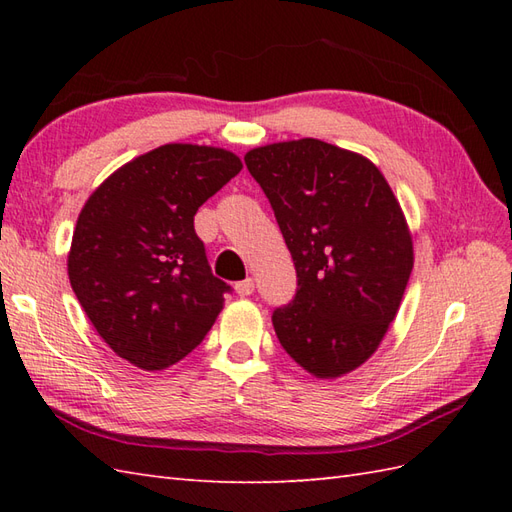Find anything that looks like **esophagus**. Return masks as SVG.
<instances>
[{
	"label": "esophagus",
	"instance_id": "34e87169",
	"mask_svg": "<svg viewBox=\"0 0 512 512\" xmlns=\"http://www.w3.org/2000/svg\"><path fill=\"white\" fill-rule=\"evenodd\" d=\"M235 292L239 297H250L255 292V281L253 279L239 281V284H235Z\"/></svg>",
	"mask_w": 512,
	"mask_h": 512
}]
</instances>
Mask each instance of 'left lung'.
<instances>
[{
  "label": "left lung",
  "mask_w": 512,
  "mask_h": 512,
  "mask_svg": "<svg viewBox=\"0 0 512 512\" xmlns=\"http://www.w3.org/2000/svg\"><path fill=\"white\" fill-rule=\"evenodd\" d=\"M246 167L273 206L297 270V295L273 312L281 347L317 378L372 356L396 319L413 242L372 160L317 138L250 149Z\"/></svg>",
  "instance_id": "8db88e82"
}]
</instances>
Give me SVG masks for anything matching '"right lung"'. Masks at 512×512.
Returning a JSON list of instances; mask_svg holds the SVG:
<instances>
[{
  "instance_id": "add662e5",
  "label": "right lung",
  "mask_w": 512,
  "mask_h": 512,
  "mask_svg": "<svg viewBox=\"0 0 512 512\" xmlns=\"http://www.w3.org/2000/svg\"><path fill=\"white\" fill-rule=\"evenodd\" d=\"M242 171L233 151L171 143L127 162L79 213L68 255L94 330L132 365L158 372L202 343L224 292L193 217Z\"/></svg>"
}]
</instances>
